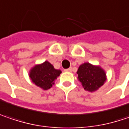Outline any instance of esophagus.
Instances as JSON below:
<instances>
[{
  "label": "esophagus",
  "mask_w": 129,
  "mask_h": 129,
  "mask_svg": "<svg viewBox=\"0 0 129 129\" xmlns=\"http://www.w3.org/2000/svg\"><path fill=\"white\" fill-rule=\"evenodd\" d=\"M72 68H69V69H65L64 71L65 72H72Z\"/></svg>",
  "instance_id": "obj_1"
}]
</instances>
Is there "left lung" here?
Segmentation results:
<instances>
[{
    "label": "left lung",
    "mask_w": 129,
    "mask_h": 129,
    "mask_svg": "<svg viewBox=\"0 0 129 129\" xmlns=\"http://www.w3.org/2000/svg\"><path fill=\"white\" fill-rule=\"evenodd\" d=\"M78 80L86 91L93 92L99 89L106 80V74L100 66L89 63L81 64L77 72Z\"/></svg>",
    "instance_id": "8db88e82"
}]
</instances>
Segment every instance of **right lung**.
<instances>
[{
	"mask_svg": "<svg viewBox=\"0 0 129 129\" xmlns=\"http://www.w3.org/2000/svg\"><path fill=\"white\" fill-rule=\"evenodd\" d=\"M60 69L54 68L49 61L35 65L29 71L30 79L38 87L43 90L50 88L54 84V80L61 74Z\"/></svg>",
	"mask_w": 129,
	"mask_h": 129,
	"instance_id": "right-lung-1",
	"label": "right lung"
}]
</instances>
